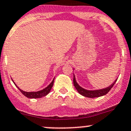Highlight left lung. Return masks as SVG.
Wrapping results in <instances>:
<instances>
[{"label":"left lung","mask_w":131,"mask_h":131,"mask_svg":"<svg viewBox=\"0 0 131 131\" xmlns=\"http://www.w3.org/2000/svg\"><path fill=\"white\" fill-rule=\"evenodd\" d=\"M117 80V79H116L115 80V82L113 83L112 85H110L108 87L105 88V89H100V90H87L84 89L83 88L81 87L78 83H77L76 79H75V75H73V85L75 86V87L76 88L77 90L78 91V93L80 94H81L82 95L84 96V97H89V98H95V97H101V96L105 95L107 94L111 89L113 87V86L114 85L116 81Z\"/></svg>","instance_id":"obj_1"}]
</instances>
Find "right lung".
Segmentation results:
<instances>
[{"label":"right lung","mask_w":131,"mask_h":131,"mask_svg":"<svg viewBox=\"0 0 131 131\" xmlns=\"http://www.w3.org/2000/svg\"><path fill=\"white\" fill-rule=\"evenodd\" d=\"M12 80V82H14V83L15 84V85H16V86L18 88L19 90L20 91V92H21V93H23L24 96H26V97H27V98H29V99H38V98H41V97H45V96H46V95H48V93H49L51 89V88L53 87V83H54V78L53 80V81L51 82V83L49 84L47 87H46L45 89H42V90L38 91V92H25V91L22 90L21 89H19L18 86L16 85V83H14V82L13 81V80Z\"/></svg>","instance_id":"right-lung-1"}]
</instances>
